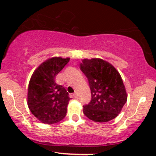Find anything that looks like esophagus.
<instances>
[{"instance_id":"esophagus-1","label":"esophagus","mask_w":156,"mask_h":156,"mask_svg":"<svg viewBox=\"0 0 156 156\" xmlns=\"http://www.w3.org/2000/svg\"><path fill=\"white\" fill-rule=\"evenodd\" d=\"M78 93H76V92H75V94H73V97H74V98H78Z\"/></svg>"}]
</instances>
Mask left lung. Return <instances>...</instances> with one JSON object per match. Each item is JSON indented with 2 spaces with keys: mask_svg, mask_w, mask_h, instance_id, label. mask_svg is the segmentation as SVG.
I'll list each match as a JSON object with an SVG mask.
<instances>
[{
  "mask_svg": "<svg viewBox=\"0 0 156 156\" xmlns=\"http://www.w3.org/2000/svg\"><path fill=\"white\" fill-rule=\"evenodd\" d=\"M80 69L87 77L91 91L90 102L83 106L84 114L97 122H106L117 117L127 99L119 72L101 59H83Z\"/></svg>",
  "mask_w": 156,
  "mask_h": 156,
  "instance_id": "8db88e82",
  "label": "left lung"
}]
</instances>
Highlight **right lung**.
I'll return each mask as SVG.
<instances>
[{"label":"right lung","mask_w":156,"mask_h":156,"mask_svg":"<svg viewBox=\"0 0 156 156\" xmlns=\"http://www.w3.org/2000/svg\"><path fill=\"white\" fill-rule=\"evenodd\" d=\"M69 58L53 57L44 62L33 73L28 88V106L44 124H54L65 118L70 100L65 87L55 81Z\"/></svg>","instance_id":"obj_1"}]
</instances>
